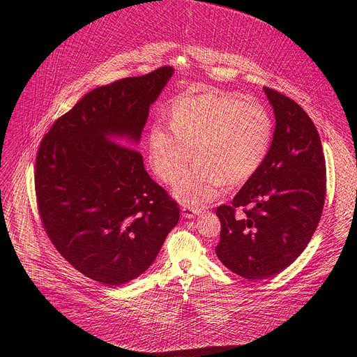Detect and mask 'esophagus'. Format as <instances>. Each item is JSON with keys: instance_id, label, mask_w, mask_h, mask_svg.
I'll use <instances>...</instances> for the list:
<instances>
[{"instance_id": "34e87169", "label": "esophagus", "mask_w": 357, "mask_h": 357, "mask_svg": "<svg viewBox=\"0 0 357 357\" xmlns=\"http://www.w3.org/2000/svg\"><path fill=\"white\" fill-rule=\"evenodd\" d=\"M202 211L200 209H195V208H190V206H183L182 208V216L185 219H190L193 216H197Z\"/></svg>"}]
</instances>
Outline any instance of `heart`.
Listing matches in <instances>:
<instances>
[{"instance_id":"heart-1","label":"heart","mask_w":357,"mask_h":357,"mask_svg":"<svg viewBox=\"0 0 357 357\" xmlns=\"http://www.w3.org/2000/svg\"><path fill=\"white\" fill-rule=\"evenodd\" d=\"M171 128L152 127L149 164L162 182L175 185L195 154L199 164L176 195L196 206L215 200L226 182H247L263 165L273 137V120L263 105L223 91L178 100L171 109Z\"/></svg>"}]
</instances>
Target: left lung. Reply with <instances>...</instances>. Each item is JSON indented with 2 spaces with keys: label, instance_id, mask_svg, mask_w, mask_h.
I'll list each match as a JSON object with an SVG mask.
<instances>
[{
  "label": "left lung",
  "instance_id": "1",
  "mask_svg": "<svg viewBox=\"0 0 357 357\" xmlns=\"http://www.w3.org/2000/svg\"><path fill=\"white\" fill-rule=\"evenodd\" d=\"M275 130L268 154L220 219L219 260L247 280H266L294 263L321 220L326 165L318 130L289 97L264 87ZM240 207L243 213L235 216Z\"/></svg>",
  "mask_w": 357,
  "mask_h": 357
}]
</instances>
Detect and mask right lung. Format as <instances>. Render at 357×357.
<instances>
[{
	"instance_id": "1",
	"label": "right lung",
	"mask_w": 357,
	"mask_h": 357,
	"mask_svg": "<svg viewBox=\"0 0 357 357\" xmlns=\"http://www.w3.org/2000/svg\"><path fill=\"white\" fill-rule=\"evenodd\" d=\"M172 75L164 66L89 91L38 149L35 190L47 237L77 271L109 287L146 271L179 220L178 203L127 146L139 141Z\"/></svg>"
}]
</instances>
